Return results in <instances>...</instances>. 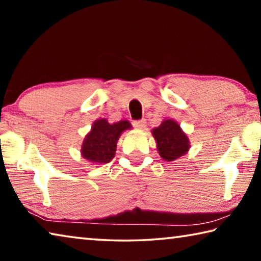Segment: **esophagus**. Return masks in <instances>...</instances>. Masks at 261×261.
Masks as SVG:
<instances>
[{
	"label": "esophagus",
	"instance_id": "esophagus-1",
	"mask_svg": "<svg viewBox=\"0 0 261 261\" xmlns=\"http://www.w3.org/2000/svg\"><path fill=\"white\" fill-rule=\"evenodd\" d=\"M134 126L136 127V129H138V130H144L145 127H146V121H145V120L135 121L134 122Z\"/></svg>",
	"mask_w": 261,
	"mask_h": 261
}]
</instances>
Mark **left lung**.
I'll return each instance as SVG.
<instances>
[{"label": "left lung", "mask_w": 261, "mask_h": 261, "mask_svg": "<svg viewBox=\"0 0 261 261\" xmlns=\"http://www.w3.org/2000/svg\"><path fill=\"white\" fill-rule=\"evenodd\" d=\"M158 152L165 161H175L190 149V140L182 127L174 120H165L152 130Z\"/></svg>", "instance_id": "left-lung-1"}]
</instances>
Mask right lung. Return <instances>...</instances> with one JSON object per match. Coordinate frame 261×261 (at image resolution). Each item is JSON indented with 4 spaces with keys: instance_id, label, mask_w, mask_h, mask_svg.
Listing matches in <instances>:
<instances>
[{
    "instance_id": "obj_1",
    "label": "right lung",
    "mask_w": 261,
    "mask_h": 261,
    "mask_svg": "<svg viewBox=\"0 0 261 261\" xmlns=\"http://www.w3.org/2000/svg\"><path fill=\"white\" fill-rule=\"evenodd\" d=\"M132 127L129 121L109 123L106 118L94 121L91 131L83 140L81 154L94 165H105L113 160L121 135Z\"/></svg>"
}]
</instances>
